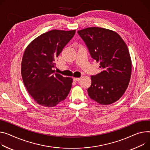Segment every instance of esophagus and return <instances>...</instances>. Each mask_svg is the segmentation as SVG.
<instances>
[{
	"instance_id": "34e87169",
	"label": "esophagus",
	"mask_w": 150,
	"mask_h": 150,
	"mask_svg": "<svg viewBox=\"0 0 150 150\" xmlns=\"http://www.w3.org/2000/svg\"><path fill=\"white\" fill-rule=\"evenodd\" d=\"M81 80V78H74V81H79Z\"/></svg>"
}]
</instances>
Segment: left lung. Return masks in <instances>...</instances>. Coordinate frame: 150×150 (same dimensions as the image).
<instances>
[{
    "instance_id": "left-lung-1",
    "label": "left lung",
    "mask_w": 150,
    "mask_h": 150,
    "mask_svg": "<svg viewBox=\"0 0 150 150\" xmlns=\"http://www.w3.org/2000/svg\"><path fill=\"white\" fill-rule=\"evenodd\" d=\"M78 33L102 69L91 76L88 96L100 105L115 102L124 94L130 82L132 60L127 46L117 32L110 29L91 27Z\"/></svg>"
}]
</instances>
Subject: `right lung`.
I'll return each instance as SVG.
<instances>
[{"label": "right lung", "mask_w": 150, "mask_h": 150, "mask_svg": "<svg viewBox=\"0 0 150 150\" xmlns=\"http://www.w3.org/2000/svg\"><path fill=\"white\" fill-rule=\"evenodd\" d=\"M75 30H52L36 38L26 47L21 61L24 84L33 99L45 107H54L69 94L73 79L56 73L54 62Z\"/></svg>", "instance_id": "add662e5"}]
</instances>
